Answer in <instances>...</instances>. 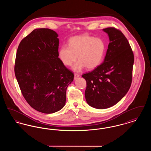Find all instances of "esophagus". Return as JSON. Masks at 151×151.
<instances>
[{
	"label": "esophagus",
	"mask_w": 151,
	"mask_h": 151,
	"mask_svg": "<svg viewBox=\"0 0 151 151\" xmlns=\"http://www.w3.org/2000/svg\"><path fill=\"white\" fill-rule=\"evenodd\" d=\"M79 77H80V75L78 74V73H75V75H74V80H76Z\"/></svg>",
	"instance_id": "34e87169"
}]
</instances>
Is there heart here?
Returning a JSON list of instances; mask_svg holds the SVG:
<instances>
[{"label": "heart", "mask_w": 151, "mask_h": 151, "mask_svg": "<svg viewBox=\"0 0 151 151\" xmlns=\"http://www.w3.org/2000/svg\"><path fill=\"white\" fill-rule=\"evenodd\" d=\"M106 44L103 40L88 35L72 37L68 40V46H62L58 50V58L66 66L74 63L77 56L79 61L72 69L79 72L86 68L93 70L100 65L105 56Z\"/></svg>", "instance_id": "b5f03b06"}]
</instances>
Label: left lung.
<instances>
[{"mask_svg": "<svg viewBox=\"0 0 151 151\" xmlns=\"http://www.w3.org/2000/svg\"><path fill=\"white\" fill-rule=\"evenodd\" d=\"M102 30L109 38L104 60L93 71L82 75L86 81V102L98 109L115 105L128 92L134 62L133 52L122 32L114 28Z\"/></svg>", "mask_w": 151, "mask_h": 151, "instance_id": "8db88e82", "label": "left lung"}]
</instances>
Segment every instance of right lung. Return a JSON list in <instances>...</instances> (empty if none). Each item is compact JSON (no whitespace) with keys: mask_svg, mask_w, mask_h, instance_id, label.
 Returning <instances> with one entry per match:
<instances>
[{"mask_svg":"<svg viewBox=\"0 0 151 151\" xmlns=\"http://www.w3.org/2000/svg\"><path fill=\"white\" fill-rule=\"evenodd\" d=\"M58 37L51 29H35L21 41L16 57L14 73L24 97L45 114L65 106L67 88L73 80L58 58Z\"/></svg>","mask_w":151,"mask_h":151,"instance_id":"right-lung-1","label":"right lung"}]
</instances>
